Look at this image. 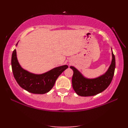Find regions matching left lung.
<instances>
[{"label": "left lung", "mask_w": 128, "mask_h": 128, "mask_svg": "<svg viewBox=\"0 0 128 128\" xmlns=\"http://www.w3.org/2000/svg\"><path fill=\"white\" fill-rule=\"evenodd\" d=\"M112 54V62L107 72L97 78H86L76 68L70 66V68L73 70L72 86L78 96L88 97L97 95L104 91L109 86L113 79L116 68L114 55L113 52Z\"/></svg>", "instance_id": "1"}]
</instances>
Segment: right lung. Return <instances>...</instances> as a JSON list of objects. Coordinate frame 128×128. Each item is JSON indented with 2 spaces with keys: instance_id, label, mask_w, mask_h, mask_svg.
Wrapping results in <instances>:
<instances>
[{
  "instance_id": "add662e5",
  "label": "right lung",
  "mask_w": 128,
  "mask_h": 128,
  "mask_svg": "<svg viewBox=\"0 0 128 128\" xmlns=\"http://www.w3.org/2000/svg\"><path fill=\"white\" fill-rule=\"evenodd\" d=\"M11 66L14 76L22 88L30 93L40 94L50 91L60 74L68 68V65H64L52 68L44 74L31 73L23 69L19 64L15 49L12 54Z\"/></svg>"
}]
</instances>
